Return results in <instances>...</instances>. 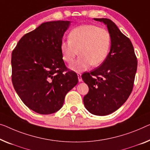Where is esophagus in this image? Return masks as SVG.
Listing matches in <instances>:
<instances>
[{"instance_id":"34e87169","label":"esophagus","mask_w":150,"mask_h":150,"mask_svg":"<svg viewBox=\"0 0 150 150\" xmlns=\"http://www.w3.org/2000/svg\"><path fill=\"white\" fill-rule=\"evenodd\" d=\"M77 76H78V80H79V82L82 81V78H81V73H77Z\"/></svg>"}]
</instances>
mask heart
Masks as SVG:
<instances>
[{"instance_id": "b5f03b06", "label": "heart", "mask_w": 150, "mask_h": 150, "mask_svg": "<svg viewBox=\"0 0 150 150\" xmlns=\"http://www.w3.org/2000/svg\"><path fill=\"white\" fill-rule=\"evenodd\" d=\"M111 46L108 31L94 25H83L71 31L69 41H62L60 49L62 59L71 63L78 51L80 57L69 66L75 72L86 71L89 66L102 64L108 57Z\"/></svg>"}]
</instances>
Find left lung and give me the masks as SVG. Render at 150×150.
<instances>
[{"label":"left lung","instance_id":"8db88e82","mask_svg":"<svg viewBox=\"0 0 150 150\" xmlns=\"http://www.w3.org/2000/svg\"><path fill=\"white\" fill-rule=\"evenodd\" d=\"M93 19L107 26L111 46L103 63L91 72L81 75L89 88L88 94L83 97V103L90 113L106 116L118 110L130 96L137 61L131 40L113 21L106 18Z\"/></svg>","mask_w":150,"mask_h":150}]
</instances>
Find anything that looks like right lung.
<instances>
[{
	"mask_svg": "<svg viewBox=\"0 0 150 150\" xmlns=\"http://www.w3.org/2000/svg\"><path fill=\"white\" fill-rule=\"evenodd\" d=\"M69 21L42 23L21 38L11 55L15 90L29 108L41 115L62 108L77 75L67 69L60 46Z\"/></svg>",
	"mask_w": 150,
	"mask_h": 150,
	"instance_id": "obj_1",
	"label": "right lung"
}]
</instances>
